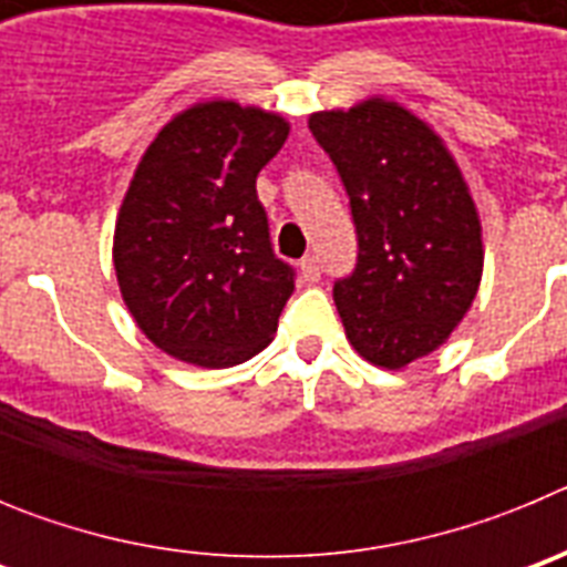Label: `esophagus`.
I'll return each mask as SVG.
<instances>
[{
	"mask_svg": "<svg viewBox=\"0 0 567 567\" xmlns=\"http://www.w3.org/2000/svg\"><path fill=\"white\" fill-rule=\"evenodd\" d=\"M300 278L309 280V284H315V280L320 278V260H318V255H307V258L300 260Z\"/></svg>",
	"mask_w": 567,
	"mask_h": 567,
	"instance_id": "obj_1",
	"label": "esophagus"
}]
</instances>
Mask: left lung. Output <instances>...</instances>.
Returning a JSON list of instances; mask_svg holds the SVG:
<instances>
[{"instance_id":"left-lung-1","label":"left lung","mask_w":567,"mask_h":567,"mask_svg":"<svg viewBox=\"0 0 567 567\" xmlns=\"http://www.w3.org/2000/svg\"><path fill=\"white\" fill-rule=\"evenodd\" d=\"M338 167L358 264L334 284L354 352L403 369L449 340L477 298L483 227L454 155L423 118L389 99L309 115Z\"/></svg>"}]
</instances>
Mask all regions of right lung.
<instances>
[{"instance_id":"right-lung-1","label":"right lung","mask_w":567,"mask_h":567,"mask_svg":"<svg viewBox=\"0 0 567 567\" xmlns=\"http://www.w3.org/2000/svg\"><path fill=\"white\" fill-rule=\"evenodd\" d=\"M287 135L284 115L213 99L173 115L142 155L115 218L113 267L162 352L227 369L272 340L295 269L275 258L255 178Z\"/></svg>"}]
</instances>
